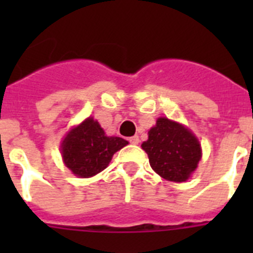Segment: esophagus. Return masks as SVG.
I'll return each mask as SVG.
<instances>
[{"mask_svg": "<svg viewBox=\"0 0 253 253\" xmlns=\"http://www.w3.org/2000/svg\"><path fill=\"white\" fill-rule=\"evenodd\" d=\"M129 142H130V144H133V146H137L138 143H139V137H138V135H134V137L129 138Z\"/></svg>", "mask_w": 253, "mask_h": 253, "instance_id": "obj_1", "label": "esophagus"}]
</instances>
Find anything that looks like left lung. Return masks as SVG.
I'll return each instance as SVG.
<instances>
[{
  "label": "left lung",
  "mask_w": 253,
  "mask_h": 253,
  "mask_svg": "<svg viewBox=\"0 0 253 253\" xmlns=\"http://www.w3.org/2000/svg\"><path fill=\"white\" fill-rule=\"evenodd\" d=\"M142 148L153 171L173 182H185L202 160V147L193 131L167 118H158Z\"/></svg>",
  "instance_id": "obj_1"
}]
</instances>
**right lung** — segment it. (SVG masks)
Segmentation results:
<instances>
[{
  "mask_svg": "<svg viewBox=\"0 0 253 253\" xmlns=\"http://www.w3.org/2000/svg\"><path fill=\"white\" fill-rule=\"evenodd\" d=\"M126 144L120 137H107L99 122L90 116L67 133L60 151L72 173L87 178L106 169L114 153Z\"/></svg>",
  "mask_w": 253,
  "mask_h": 253,
  "instance_id": "1",
  "label": "right lung"
}]
</instances>
